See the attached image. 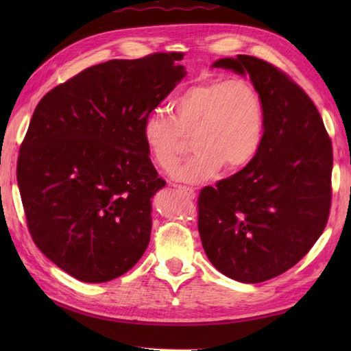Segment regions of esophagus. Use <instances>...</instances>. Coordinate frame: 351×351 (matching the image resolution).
<instances>
[{"label": "esophagus", "mask_w": 351, "mask_h": 351, "mask_svg": "<svg viewBox=\"0 0 351 351\" xmlns=\"http://www.w3.org/2000/svg\"><path fill=\"white\" fill-rule=\"evenodd\" d=\"M178 190H180L182 195H185L189 199H195L196 197V191L193 190V189H190V187H182V185H180V187H178Z\"/></svg>", "instance_id": "obj_1"}]
</instances>
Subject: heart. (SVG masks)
I'll list each match as a JSON object with an SVG mask.
<instances>
[{
	"label": "heart",
	"mask_w": 351,
	"mask_h": 351,
	"mask_svg": "<svg viewBox=\"0 0 351 351\" xmlns=\"http://www.w3.org/2000/svg\"><path fill=\"white\" fill-rule=\"evenodd\" d=\"M170 117L160 111L143 122L145 145L161 170L180 161L190 138L195 155L173 170V180L200 182L220 169L237 173L256 158L264 140V104L247 80H208L178 93L169 104Z\"/></svg>",
	"instance_id": "obj_1"
}]
</instances>
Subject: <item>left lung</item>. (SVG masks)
<instances>
[{"instance_id":"1","label":"left lung","mask_w":351,"mask_h":351,"mask_svg":"<svg viewBox=\"0 0 351 351\" xmlns=\"http://www.w3.org/2000/svg\"><path fill=\"white\" fill-rule=\"evenodd\" d=\"M213 68L249 75L264 104V140L238 173L205 187L199 234L211 264L258 283L285 273L323 234L332 200V141L314 102L261 58H220Z\"/></svg>"}]
</instances>
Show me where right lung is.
I'll list each match as a JSON object with an SVG mask.
<instances>
[{
  "instance_id": "add662e5",
  "label": "right lung",
  "mask_w": 351,
  "mask_h": 351,
  "mask_svg": "<svg viewBox=\"0 0 351 351\" xmlns=\"http://www.w3.org/2000/svg\"><path fill=\"white\" fill-rule=\"evenodd\" d=\"M181 52L92 66L43 96L18 158V185L37 247L81 282L138 263L152 197L166 182L145 145V119L187 75Z\"/></svg>"
}]
</instances>
